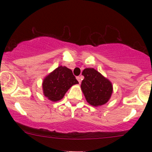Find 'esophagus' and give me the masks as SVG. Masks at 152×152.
I'll return each instance as SVG.
<instances>
[{"instance_id": "esophagus-1", "label": "esophagus", "mask_w": 152, "mask_h": 152, "mask_svg": "<svg viewBox=\"0 0 152 152\" xmlns=\"http://www.w3.org/2000/svg\"><path fill=\"white\" fill-rule=\"evenodd\" d=\"M81 78H82V76H77V77H76V78H77V80L78 81V83H81Z\"/></svg>"}]
</instances>
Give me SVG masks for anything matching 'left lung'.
<instances>
[{
    "mask_svg": "<svg viewBox=\"0 0 152 152\" xmlns=\"http://www.w3.org/2000/svg\"><path fill=\"white\" fill-rule=\"evenodd\" d=\"M84 79L81 88L87 102L94 106H102L109 100L113 92L112 83L93 68H87L82 72Z\"/></svg>",
    "mask_w": 152,
    "mask_h": 152,
    "instance_id": "8db88e82",
    "label": "left lung"
}]
</instances>
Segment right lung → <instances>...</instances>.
<instances>
[{"mask_svg": "<svg viewBox=\"0 0 152 152\" xmlns=\"http://www.w3.org/2000/svg\"><path fill=\"white\" fill-rule=\"evenodd\" d=\"M77 83L78 82L71 69L66 66H58L43 79V94L51 102H57L63 99L73 85Z\"/></svg>", "mask_w": 152, "mask_h": 152, "instance_id": "1", "label": "right lung"}]
</instances>
